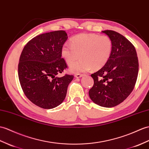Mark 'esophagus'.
I'll return each instance as SVG.
<instances>
[{
    "instance_id": "obj_1",
    "label": "esophagus",
    "mask_w": 149,
    "mask_h": 149,
    "mask_svg": "<svg viewBox=\"0 0 149 149\" xmlns=\"http://www.w3.org/2000/svg\"><path fill=\"white\" fill-rule=\"evenodd\" d=\"M84 75L83 74H75V77H77V78H79V77H81L82 76Z\"/></svg>"
}]
</instances>
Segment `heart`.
I'll list each match as a JSON object with an SVG mask.
<instances>
[{
    "instance_id": "heart-1",
    "label": "heart",
    "mask_w": 149,
    "mask_h": 149,
    "mask_svg": "<svg viewBox=\"0 0 149 149\" xmlns=\"http://www.w3.org/2000/svg\"><path fill=\"white\" fill-rule=\"evenodd\" d=\"M112 51V42L107 36L96 33H81L71 40V45L65 44L62 47L61 54L66 63L72 66L71 70L84 72L91 70H98L109 61Z\"/></svg>"
}]
</instances>
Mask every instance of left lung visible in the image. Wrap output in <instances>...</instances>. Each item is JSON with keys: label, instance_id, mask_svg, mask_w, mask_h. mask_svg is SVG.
Segmentation results:
<instances>
[{"label": "left lung", "instance_id": "left-lung-1", "mask_svg": "<svg viewBox=\"0 0 149 149\" xmlns=\"http://www.w3.org/2000/svg\"><path fill=\"white\" fill-rule=\"evenodd\" d=\"M112 42V51L104 67L91 74L94 84L89 89L92 101L103 107H113L122 103L133 91L138 74L135 47L121 34L104 30Z\"/></svg>", "mask_w": 149, "mask_h": 149}]
</instances>
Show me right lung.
<instances>
[{
    "instance_id": "obj_1",
    "label": "right lung",
    "mask_w": 149,
    "mask_h": 149,
    "mask_svg": "<svg viewBox=\"0 0 149 149\" xmlns=\"http://www.w3.org/2000/svg\"><path fill=\"white\" fill-rule=\"evenodd\" d=\"M65 31L37 36L24 47L18 63V77L24 94L33 104L53 109L63 102L74 75L57 77L67 68L61 49L67 40Z\"/></svg>"
}]
</instances>
